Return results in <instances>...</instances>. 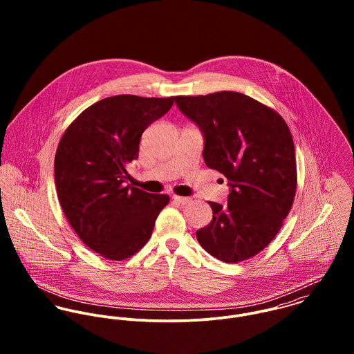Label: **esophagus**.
<instances>
[{
	"instance_id": "esophagus-1",
	"label": "esophagus",
	"mask_w": 354,
	"mask_h": 354,
	"mask_svg": "<svg viewBox=\"0 0 354 354\" xmlns=\"http://www.w3.org/2000/svg\"><path fill=\"white\" fill-rule=\"evenodd\" d=\"M174 202L180 203V204H188L191 202L189 198H184V196H178V195H173Z\"/></svg>"
}]
</instances>
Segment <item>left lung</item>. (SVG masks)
Listing matches in <instances>:
<instances>
[{
	"label": "left lung",
	"instance_id": "1",
	"mask_svg": "<svg viewBox=\"0 0 354 354\" xmlns=\"http://www.w3.org/2000/svg\"><path fill=\"white\" fill-rule=\"evenodd\" d=\"M174 101L202 129L205 165L222 173L232 188L227 204L208 202L212 219L196 239L221 261L251 259L275 239L295 202L297 165L290 129L274 109L234 91Z\"/></svg>",
	"mask_w": 354,
	"mask_h": 354
}]
</instances>
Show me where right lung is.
<instances>
[{
    "instance_id": "1",
    "label": "right lung",
    "mask_w": 354,
    "mask_h": 354,
    "mask_svg": "<svg viewBox=\"0 0 354 354\" xmlns=\"http://www.w3.org/2000/svg\"><path fill=\"white\" fill-rule=\"evenodd\" d=\"M170 98L115 95L83 110L64 132L54 180L61 208L79 239L109 260H125L150 240L169 196L127 185L147 127L166 114Z\"/></svg>"
}]
</instances>
